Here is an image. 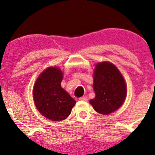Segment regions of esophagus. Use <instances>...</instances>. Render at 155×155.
Returning <instances> with one entry per match:
<instances>
[{
    "instance_id": "1",
    "label": "esophagus",
    "mask_w": 155,
    "mask_h": 155,
    "mask_svg": "<svg viewBox=\"0 0 155 155\" xmlns=\"http://www.w3.org/2000/svg\"><path fill=\"white\" fill-rule=\"evenodd\" d=\"M79 100H80V101H87L88 100V98H87V97L84 96V97H80V98H79Z\"/></svg>"
}]
</instances>
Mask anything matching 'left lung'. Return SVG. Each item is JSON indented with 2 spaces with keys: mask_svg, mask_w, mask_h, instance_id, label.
I'll list each match as a JSON object with an SVG mask.
<instances>
[{
  "mask_svg": "<svg viewBox=\"0 0 155 155\" xmlns=\"http://www.w3.org/2000/svg\"><path fill=\"white\" fill-rule=\"evenodd\" d=\"M93 88L96 96L90 102L95 111L104 115L117 110L126 98V86L124 78L111 63L97 64Z\"/></svg>",
  "mask_w": 155,
  "mask_h": 155,
  "instance_id": "left-lung-1",
  "label": "left lung"
}]
</instances>
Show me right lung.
<instances>
[{
	"instance_id": "1",
	"label": "right lung",
	"mask_w": 155,
	"mask_h": 155,
	"mask_svg": "<svg viewBox=\"0 0 155 155\" xmlns=\"http://www.w3.org/2000/svg\"><path fill=\"white\" fill-rule=\"evenodd\" d=\"M62 79L60 69L48 68L39 76L33 90L34 100L38 111L54 121L68 118L76 103L61 87Z\"/></svg>"
}]
</instances>
